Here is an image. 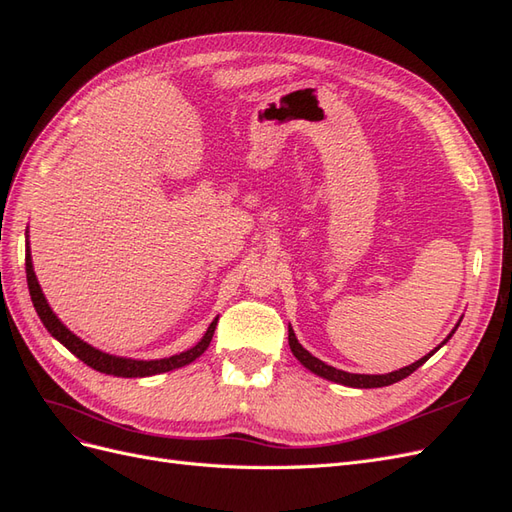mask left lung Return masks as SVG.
I'll use <instances>...</instances> for the list:
<instances>
[{
    "label": "left lung",
    "instance_id": "1",
    "mask_svg": "<svg viewBox=\"0 0 512 512\" xmlns=\"http://www.w3.org/2000/svg\"><path fill=\"white\" fill-rule=\"evenodd\" d=\"M457 326H459V324H457ZM457 326H455V330H457ZM455 330H452V332L448 334V339L452 337V334H455ZM448 339H446V341H448ZM446 341H444V343H446ZM444 343H442V345H444ZM442 345H440V347H442ZM289 347H291V352H294V356L304 364L306 369L313 371V373L319 375V377L330 379V382H337V384H343V386H349V388H382V386H390V384H394V382H401L403 377L412 375L418 367H422V364H425V362L437 352V349H440V347H435L431 354L422 356L420 360H416L414 364H410V367H403V369H399V371H392V373H386V375H360V373H347V371H341V369H334V367H330V364L321 362L319 358H315L313 354L306 352V349L298 343L296 334H294V330H291V326H289Z\"/></svg>",
    "mask_w": 512,
    "mask_h": 512
}]
</instances>
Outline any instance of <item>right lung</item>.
<instances>
[{
    "label": "right lung",
    "instance_id": "1",
    "mask_svg": "<svg viewBox=\"0 0 512 512\" xmlns=\"http://www.w3.org/2000/svg\"><path fill=\"white\" fill-rule=\"evenodd\" d=\"M25 272H27V285H29V294H32V302L36 306V313H38L42 324H45V328L51 332V337H55L66 349H70L72 354H75L79 360H83L87 367H92L94 371L115 375V377H150V375H158V373H167L173 369L186 367V364L197 360L203 352H206L212 337H214L218 317L208 326L201 341L195 347L186 349V352H182V354L160 358V360H133V358H120V356L105 354V352H100V349L92 347L90 343L81 341L77 334H72L62 324V321L57 319V315L53 313L45 294H42V289L38 285L36 272L32 266V255H29V246H27V255H25Z\"/></svg>",
    "mask_w": 512,
    "mask_h": 512
}]
</instances>
